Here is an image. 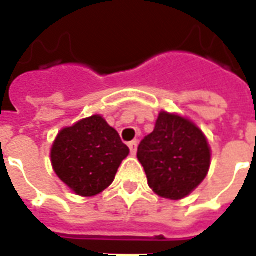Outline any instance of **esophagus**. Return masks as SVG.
Here are the masks:
<instances>
[{
  "instance_id": "34e87169",
  "label": "esophagus",
  "mask_w": 256,
  "mask_h": 256,
  "mask_svg": "<svg viewBox=\"0 0 256 256\" xmlns=\"http://www.w3.org/2000/svg\"><path fill=\"white\" fill-rule=\"evenodd\" d=\"M137 146H138V141L133 140L128 142V148H130V152L132 155H136V151H137Z\"/></svg>"
}]
</instances>
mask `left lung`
<instances>
[{
	"mask_svg": "<svg viewBox=\"0 0 256 256\" xmlns=\"http://www.w3.org/2000/svg\"><path fill=\"white\" fill-rule=\"evenodd\" d=\"M137 158L154 192L182 200L206 178L210 148L202 132L188 119L160 112L152 133L140 142Z\"/></svg>",
	"mask_w": 256,
	"mask_h": 256,
	"instance_id": "8db88e82",
	"label": "left lung"
}]
</instances>
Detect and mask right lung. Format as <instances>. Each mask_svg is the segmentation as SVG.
<instances>
[{
  "label": "right lung",
  "mask_w": 256,
  "mask_h": 256,
  "mask_svg": "<svg viewBox=\"0 0 256 256\" xmlns=\"http://www.w3.org/2000/svg\"><path fill=\"white\" fill-rule=\"evenodd\" d=\"M128 152L115 128L102 116L92 115L60 130L51 148V164L70 190L92 196L110 187Z\"/></svg>",
  "instance_id": "right-lung-1"
}]
</instances>
